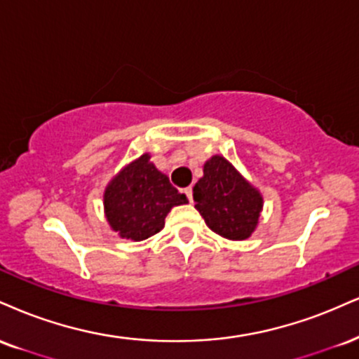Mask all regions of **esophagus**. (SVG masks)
<instances>
[{
    "instance_id": "1",
    "label": "esophagus",
    "mask_w": 359,
    "mask_h": 359,
    "mask_svg": "<svg viewBox=\"0 0 359 359\" xmlns=\"http://www.w3.org/2000/svg\"><path fill=\"white\" fill-rule=\"evenodd\" d=\"M184 192H185V196H187L189 201L192 202V187H187V189H184Z\"/></svg>"
}]
</instances>
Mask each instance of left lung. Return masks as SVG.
Here are the masks:
<instances>
[{"mask_svg":"<svg viewBox=\"0 0 359 359\" xmlns=\"http://www.w3.org/2000/svg\"><path fill=\"white\" fill-rule=\"evenodd\" d=\"M196 209L210 231L231 241L250 237L262 210V196L221 155L204 163V177L194 185Z\"/></svg>","mask_w":359,"mask_h":359,"instance_id":"1","label":"left lung"}]
</instances>
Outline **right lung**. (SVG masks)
<instances>
[{
  "mask_svg": "<svg viewBox=\"0 0 359 359\" xmlns=\"http://www.w3.org/2000/svg\"><path fill=\"white\" fill-rule=\"evenodd\" d=\"M185 194L170 184L144 154L123 167L103 194L107 221L120 237L144 241L161 232L172 207L187 204Z\"/></svg>",
  "mask_w": 359,
  "mask_h": 359,
  "instance_id": "obj_1",
  "label": "right lung"
}]
</instances>
